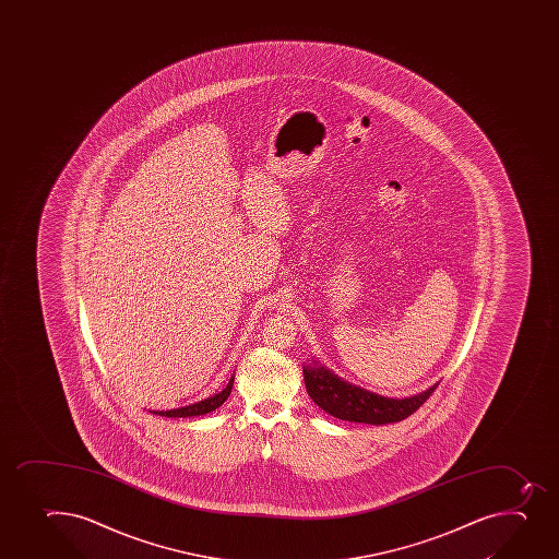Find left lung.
I'll use <instances>...</instances> for the list:
<instances>
[{
	"label": "left lung",
	"mask_w": 559,
	"mask_h": 559,
	"mask_svg": "<svg viewBox=\"0 0 559 559\" xmlns=\"http://www.w3.org/2000/svg\"><path fill=\"white\" fill-rule=\"evenodd\" d=\"M306 390L310 397L326 414L337 419L365 423V425H386L406 419L428 401L436 386L419 393L415 397L388 399L377 393L366 392L362 388L333 376L332 371L322 366H306Z\"/></svg>",
	"instance_id": "8db88e82"
}]
</instances>
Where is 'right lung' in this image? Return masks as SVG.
Segmentation results:
<instances>
[{
  "mask_svg": "<svg viewBox=\"0 0 559 559\" xmlns=\"http://www.w3.org/2000/svg\"><path fill=\"white\" fill-rule=\"evenodd\" d=\"M231 388L233 377L231 381L227 382V386L224 388L221 393L213 395V397L205 399V401H200V403L197 404H191V406H186V408L169 409V412H153V414L164 415V417H193V415L210 414L213 409L218 408L221 404H224L227 395L231 393Z\"/></svg>",
  "mask_w": 559,
  "mask_h": 559,
  "instance_id": "add662e5",
  "label": "right lung"
}]
</instances>
